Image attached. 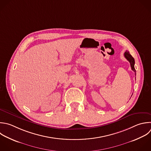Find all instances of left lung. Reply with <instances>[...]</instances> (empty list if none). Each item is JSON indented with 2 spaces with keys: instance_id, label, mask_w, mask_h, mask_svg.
Here are the masks:
<instances>
[{
  "instance_id": "1",
  "label": "left lung",
  "mask_w": 151,
  "mask_h": 151,
  "mask_svg": "<svg viewBox=\"0 0 151 151\" xmlns=\"http://www.w3.org/2000/svg\"><path fill=\"white\" fill-rule=\"evenodd\" d=\"M124 56L126 58V60L130 63L132 70L134 72V74L136 76V70L134 68V60L133 57H132V56L130 54L128 51H126V52L124 53Z\"/></svg>"
}]
</instances>
